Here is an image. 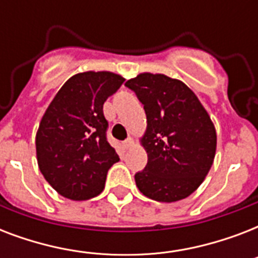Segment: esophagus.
I'll return each instance as SVG.
<instances>
[{
	"mask_svg": "<svg viewBox=\"0 0 258 258\" xmlns=\"http://www.w3.org/2000/svg\"><path fill=\"white\" fill-rule=\"evenodd\" d=\"M133 146H134L133 138H128V139H125V141L123 142V147H124V149H130V147H133Z\"/></svg>",
	"mask_w": 258,
	"mask_h": 258,
	"instance_id": "esophagus-1",
	"label": "esophagus"
}]
</instances>
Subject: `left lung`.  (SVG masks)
<instances>
[{"label": "left lung", "instance_id": "8db88e82", "mask_svg": "<svg viewBox=\"0 0 258 258\" xmlns=\"http://www.w3.org/2000/svg\"><path fill=\"white\" fill-rule=\"evenodd\" d=\"M125 86L147 116L141 143L149 159L135 174L138 188L158 202L183 200L200 187L216 157L217 134L208 111L184 83L166 75L145 72Z\"/></svg>", "mask_w": 258, "mask_h": 258}]
</instances>
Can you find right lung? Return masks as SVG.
I'll return each instance as SVG.
<instances>
[{
	"label": "right lung",
	"instance_id": "obj_1",
	"mask_svg": "<svg viewBox=\"0 0 258 258\" xmlns=\"http://www.w3.org/2000/svg\"><path fill=\"white\" fill-rule=\"evenodd\" d=\"M124 82L101 71L68 79L48 105L36 134L38 169L46 182L72 201L99 196L109 167L119 161L107 142L103 104Z\"/></svg>",
	"mask_w": 258,
	"mask_h": 258
}]
</instances>
